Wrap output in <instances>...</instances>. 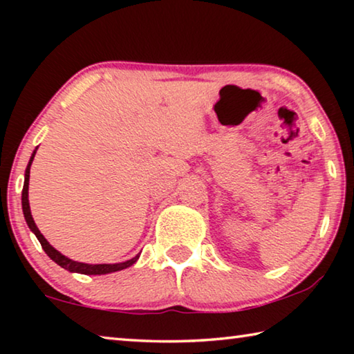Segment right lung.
<instances>
[{
  "label": "right lung",
  "mask_w": 354,
  "mask_h": 354,
  "mask_svg": "<svg viewBox=\"0 0 354 354\" xmlns=\"http://www.w3.org/2000/svg\"><path fill=\"white\" fill-rule=\"evenodd\" d=\"M35 156V149L31 156V159H29V164L26 167V173H25V185H23V192H21V206H23V214H25V220L28 226L31 227V231L35 234V237L39 239V242L41 245V248L45 250V253L51 257L53 261H55L57 266H61L62 268L68 272H75V273H82V274H106V273H112V272H118V270H123V268L131 267L133 263L139 259V254L133 259H129L127 262H120V263H97V266H91V263H82V262H76V261H71L68 257H65L64 254L59 253L57 250H55L51 247L50 243H48L46 239L40 234L39 227L35 226L34 223V218L31 215V209H29V200H28V187H29V169H31V164H32V159Z\"/></svg>",
  "instance_id": "1"
}]
</instances>
